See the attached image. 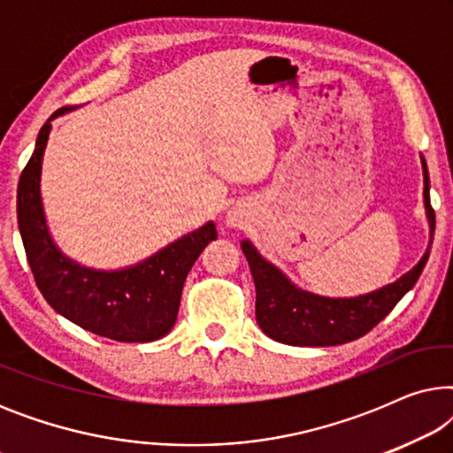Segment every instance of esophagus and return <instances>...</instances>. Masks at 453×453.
<instances>
[{"label": "esophagus", "mask_w": 453, "mask_h": 453, "mask_svg": "<svg viewBox=\"0 0 453 453\" xmlns=\"http://www.w3.org/2000/svg\"><path fill=\"white\" fill-rule=\"evenodd\" d=\"M226 225H228V226H241V225H243V222H241L239 216L228 214V216H226Z\"/></svg>", "instance_id": "34e87169"}]
</instances>
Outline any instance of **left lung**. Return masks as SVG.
<instances>
[{
  "label": "left lung",
  "instance_id": "8db88e82",
  "mask_svg": "<svg viewBox=\"0 0 453 453\" xmlns=\"http://www.w3.org/2000/svg\"><path fill=\"white\" fill-rule=\"evenodd\" d=\"M425 179V212L429 220V247L420 262L404 276L373 293L332 299L303 290L288 280L282 270L262 257L250 239L241 243L256 282V318L265 336L293 346H336L350 342L367 334L392 311L402 296L417 284L426 259H429L433 234H435V212L429 197V171L420 154Z\"/></svg>",
  "mask_w": 453,
  "mask_h": 453
}]
</instances>
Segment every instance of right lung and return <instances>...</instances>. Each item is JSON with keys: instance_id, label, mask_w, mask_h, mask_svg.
I'll list each match as a JSON object with an SVG mask.
<instances>
[{"instance_id": "obj_1", "label": "right lung", "mask_w": 453, "mask_h": 453, "mask_svg": "<svg viewBox=\"0 0 453 453\" xmlns=\"http://www.w3.org/2000/svg\"><path fill=\"white\" fill-rule=\"evenodd\" d=\"M55 111L36 135L35 152L18 183V228L36 287L59 315L96 336L117 342H152L175 326L191 265L216 234L214 222L173 241L144 262L121 270H96L73 262L55 245L41 197L42 157Z\"/></svg>"}]
</instances>
